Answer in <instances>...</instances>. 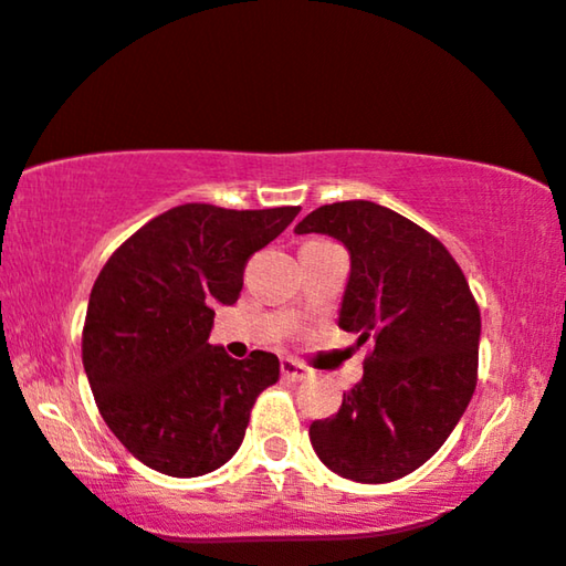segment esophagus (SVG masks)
<instances>
[{
    "label": "esophagus",
    "mask_w": 566,
    "mask_h": 566,
    "mask_svg": "<svg viewBox=\"0 0 566 566\" xmlns=\"http://www.w3.org/2000/svg\"><path fill=\"white\" fill-rule=\"evenodd\" d=\"M282 378L284 380H292V382H300L307 378V367L300 365L297 359H282Z\"/></svg>",
    "instance_id": "obj_1"
}]
</instances>
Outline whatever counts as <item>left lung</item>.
<instances>
[{
	"label": "left lung",
	"instance_id": "8db88e82",
	"mask_svg": "<svg viewBox=\"0 0 566 566\" xmlns=\"http://www.w3.org/2000/svg\"><path fill=\"white\" fill-rule=\"evenodd\" d=\"M295 232L346 245L338 326L373 344L342 409L311 424L313 450L344 479H401L442 448L476 390V300L440 240L375 201L318 207Z\"/></svg>",
	"mask_w": 566,
	"mask_h": 566
}]
</instances>
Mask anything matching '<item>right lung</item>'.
<instances>
[{
  "label": "right lung",
  "mask_w": 566,
  "mask_h": 566,
  "mask_svg": "<svg viewBox=\"0 0 566 566\" xmlns=\"http://www.w3.org/2000/svg\"><path fill=\"white\" fill-rule=\"evenodd\" d=\"M300 207L180 205L111 255L90 292L82 365L97 411L120 446L176 479L205 476L235 455L279 359H232L209 344L217 305H235L248 259Z\"/></svg>",
  "instance_id": "right-lung-1"
}]
</instances>
